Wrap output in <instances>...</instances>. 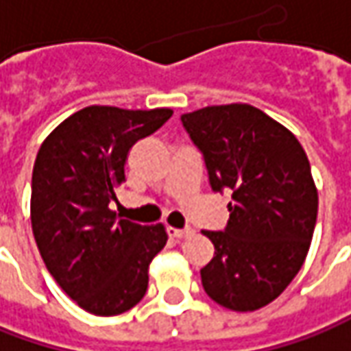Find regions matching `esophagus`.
<instances>
[{
  "mask_svg": "<svg viewBox=\"0 0 351 351\" xmlns=\"http://www.w3.org/2000/svg\"><path fill=\"white\" fill-rule=\"evenodd\" d=\"M167 233H169V237H173V239H186V237H190L194 231L190 229V227H186V229H176V227H169L167 229Z\"/></svg>",
  "mask_w": 351,
  "mask_h": 351,
  "instance_id": "1",
  "label": "esophagus"
}]
</instances>
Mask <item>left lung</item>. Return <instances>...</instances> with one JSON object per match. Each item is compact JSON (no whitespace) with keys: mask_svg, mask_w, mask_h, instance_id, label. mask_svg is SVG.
Returning a JSON list of instances; mask_svg holds the SVG:
<instances>
[{"mask_svg":"<svg viewBox=\"0 0 351 351\" xmlns=\"http://www.w3.org/2000/svg\"><path fill=\"white\" fill-rule=\"evenodd\" d=\"M204 153L213 190L231 188L225 231H202L215 247L199 270L221 307L258 311L284 293L307 258L319 192L299 139L245 103L182 114Z\"/></svg>","mask_w":351,"mask_h":351,"instance_id":"obj_1","label":"left lung"}]
</instances>
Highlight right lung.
<instances>
[{
  "mask_svg": "<svg viewBox=\"0 0 351 351\" xmlns=\"http://www.w3.org/2000/svg\"><path fill=\"white\" fill-rule=\"evenodd\" d=\"M173 116L171 108L87 106L44 139L32 169L31 223L48 272L79 307L114 317L147 291L149 264L167 245L163 223L118 219L108 204L126 182L138 139Z\"/></svg>",
  "mask_w": 351,
  "mask_h": 351,
  "instance_id": "right-lung-1",
  "label": "right lung"
}]
</instances>
